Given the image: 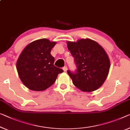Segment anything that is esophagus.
Masks as SVG:
<instances>
[{
    "instance_id": "esophagus-1",
    "label": "esophagus",
    "mask_w": 130,
    "mask_h": 130,
    "mask_svg": "<svg viewBox=\"0 0 130 130\" xmlns=\"http://www.w3.org/2000/svg\"><path fill=\"white\" fill-rule=\"evenodd\" d=\"M63 70L64 71V72H67V69H68V68H67V66H65V67H63Z\"/></svg>"
}]
</instances>
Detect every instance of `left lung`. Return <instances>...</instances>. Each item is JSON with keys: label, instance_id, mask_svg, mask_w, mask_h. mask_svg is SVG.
Instances as JSON below:
<instances>
[{"label": "left lung", "instance_id": "left-lung-1", "mask_svg": "<svg viewBox=\"0 0 130 130\" xmlns=\"http://www.w3.org/2000/svg\"><path fill=\"white\" fill-rule=\"evenodd\" d=\"M67 44L76 67L75 72L67 71L73 85L84 92L97 90L103 84L110 69V60L105 51L90 39Z\"/></svg>", "mask_w": 130, "mask_h": 130}]
</instances>
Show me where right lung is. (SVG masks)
<instances>
[{"label": "right lung", "instance_id": "obj_1", "mask_svg": "<svg viewBox=\"0 0 130 130\" xmlns=\"http://www.w3.org/2000/svg\"><path fill=\"white\" fill-rule=\"evenodd\" d=\"M55 44L45 38L38 40L29 44L21 53L16 68L22 82L29 89H46L63 72L54 65L55 59L51 51Z\"/></svg>", "mask_w": 130, "mask_h": 130}]
</instances>
